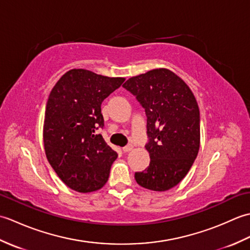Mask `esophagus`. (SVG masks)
Returning <instances> with one entry per match:
<instances>
[{"mask_svg":"<svg viewBox=\"0 0 250 250\" xmlns=\"http://www.w3.org/2000/svg\"><path fill=\"white\" fill-rule=\"evenodd\" d=\"M132 149H133V145H132V144H129V145H126L124 148H122V150H124V152H129Z\"/></svg>","mask_w":250,"mask_h":250,"instance_id":"esophagus-1","label":"esophagus"}]
</instances>
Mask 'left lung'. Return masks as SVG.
Returning a JSON list of instances; mask_svg holds the SVG:
<instances>
[{"label":"left lung","mask_w":250,"mask_h":250,"mask_svg":"<svg viewBox=\"0 0 250 250\" xmlns=\"http://www.w3.org/2000/svg\"><path fill=\"white\" fill-rule=\"evenodd\" d=\"M124 87L137 100L147 117L145 145L150 163L134 177L142 187L167 191L187 175L200 148V110L183 79L157 68L128 79Z\"/></svg>","instance_id":"obj_1"}]
</instances>
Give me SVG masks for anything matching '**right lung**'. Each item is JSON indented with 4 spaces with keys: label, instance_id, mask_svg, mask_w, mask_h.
Here are the masks:
<instances>
[{
    "label": "right lung",
    "instance_id": "1",
    "mask_svg": "<svg viewBox=\"0 0 250 250\" xmlns=\"http://www.w3.org/2000/svg\"><path fill=\"white\" fill-rule=\"evenodd\" d=\"M124 82L74 68L49 94L44 122L46 156L62 182L78 192L102 188L118 157L97 130L104 128L101 104Z\"/></svg>",
    "mask_w": 250,
    "mask_h": 250
}]
</instances>
